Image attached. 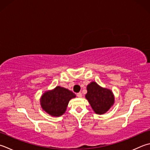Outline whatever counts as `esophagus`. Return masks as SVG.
Segmentation results:
<instances>
[{
  "mask_svg": "<svg viewBox=\"0 0 150 150\" xmlns=\"http://www.w3.org/2000/svg\"><path fill=\"white\" fill-rule=\"evenodd\" d=\"M77 96L78 98H82V93H81V92H79V93H77Z\"/></svg>",
  "mask_w": 150,
  "mask_h": 150,
  "instance_id": "esophagus-1",
  "label": "esophagus"
}]
</instances>
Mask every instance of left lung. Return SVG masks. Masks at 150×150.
<instances>
[{
    "label": "left lung",
    "mask_w": 150,
    "mask_h": 150,
    "mask_svg": "<svg viewBox=\"0 0 150 150\" xmlns=\"http://www.w3.org/2000/svg\"><path fill=\"white\" fill-rule=\"evenodd\" d=\"M86 98L94 112L102 114L107 112L114 103V96L110 90L103 88L95 82L87 86Z\"/></svg>",
    "instance_id": "obj_1"
}]
</instances>
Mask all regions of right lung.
Returning a JSON list of instances; mask_svg holds the SVG:
<instances>
[{
	"mask_svg": "<svg viewBox=\"0 0 150 150\" xmlns=\"http://www.w3.org/2000/svg\"><path fill=\"white\" fill-rule=\"evenodd\" d=\"M74 98L75 94L71 91L57 86L53 90L43 93L41 98V105L50 115L59 116L65 112L69 100Z\"/></svg>",
	"mask_w": 150,
	"mask_h": 150,
	"instance_id": "1",
	"label": "right lung"
}]
</instances>
